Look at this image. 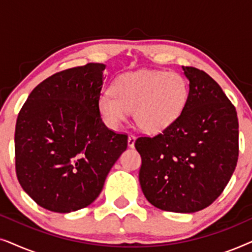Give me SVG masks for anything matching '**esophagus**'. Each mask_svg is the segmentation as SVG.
I'll return each mask as SVG.
<instances>
[{
    "label": "esophagus",
    "mask_w": 252,
    "mask_h": 252,
    "mask_svg": "<svg viewBox=\"0 0 252 252\" xmlns=\"http://www.w3.org/2000/svg\"><path fill=\"white\" fill-rule=\"evenodd\" d=\"M135 140L136 136L134 134H129L128 135V147L129 148H134V144H135Z\"/></svg>",
    "instance_id": "esophagus-1"
}]
</instances>
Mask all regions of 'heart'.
<instances>
[{"label":"heart","mask_w":252,"mask_h":252,"mask_svg":"<svg viewBox=\"0 0 252 252\" xmlns=\"http://www.w3.org/2000/svg\"><path fill=\"white\" fill-rule=\"evenodd\" d=\"M111 91L103 93L97 102L106 125L117 128L134 111L137 125L149 133L170 126L188 98L187 82L177 72H129L116 79Z\"/></svg>","instance_id":"heart-1"}]
</instances>
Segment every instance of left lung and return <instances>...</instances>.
Returning <instances> with one entry per match:
<instances>
[{"mask_svg": "<svg viewBox=\"0 0 252 252\" xmlns=\"http://www.w3.org/2000/svg\"><path fill=\"white\" fill-rule=\"evenodd\" d=\"M189 93L181 115L154 136H140L139 180L146 198L163 211L192 213L221 195L239 158L235 106L204 71L182 66Z\"/></svg>", "mask_w": 252, "mask_h": 252, "instance_id": "1", "label": "left lung"}]
</instances>
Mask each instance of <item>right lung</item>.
I'll return each mask as SVG.
<instances>
[{
  "instance_id": "right-lung-1",
  "label": "right lung",
  "mask_w": 252,
  "mask_h": 252,
  "mask_svg": "<svg viewBox=\"0 0 252 252\" xmlns=\"http://www.w3.org/2000/svg\"><path fill=\"white\" fill-rule=\"evenodd\" d=\"M104 64L57 72L36 86L15 130L16 174L36 204L68 213L92 204L127 148V134L102 122Z\"/></svg>"
}]
</instances>
